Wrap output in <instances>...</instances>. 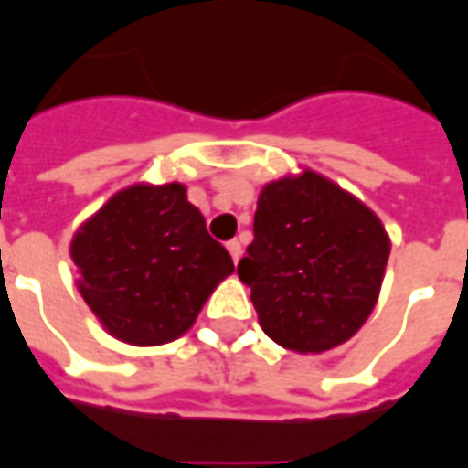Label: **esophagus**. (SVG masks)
Segmentation results:
<instances>
[{
    "mask_svg": "<svg viewBox=\"0 0 468 468\" xmlns=\"http://www.w3.org/2000/svg\"><path fill=\"white\" fill-rule=\"evenodd\" d=\"M227 250H229V254H231V260H234V264H237V261H239V257H241V241L231 239L227 244Z\"/></svg>",
    "mask_w": 468,
    "mask_h": 468,
    "instance_id": "obj_1",
    "label": "esophagus"
}]
</instances>
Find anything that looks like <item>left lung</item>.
Instances as JSON below:
<instances>
[{
	"instance_id": "8db88e82",
	"label": "left lung",
	"mask_w": 468,
	"mask_h": 468,
	"mask_svg": "<svg viewBox=\"0 0 468 468\" xmlns=\"http://www.w3.org/2000/svg\"><path fill=\"white\" fill-rule=\"evenodd\" d=\"M388 254L386 229L363 201L303 171L261 188L254 241L237 271L277 346L324 353L373 313Z\"/></svg>"
}]
</instances>
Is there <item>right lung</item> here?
Wrapping results in <instances>:
<instances>
[{
	"instance_id": "obj_1",
	"label": "right lung",
	"mask_w": 468,
	"mask_h": 468,
	"mask_svg": "<svg viewBox=\"0 0 468 468\" xmlns=\"http://www.w3.org/2000/svg\"><path fill=\"white\" fill-rule=\"evenodd\" d=\"M69 254L82 300L112 337L131 346L181 337L234 271L181 184L118 191L78 229Z\"/></svg>"
}]
</instances>
